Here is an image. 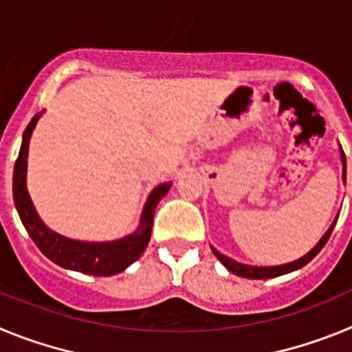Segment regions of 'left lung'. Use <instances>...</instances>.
Listing matches in <instances>:
<instances>
[{"label":"left lung","instance_id":"8db88e82","mask_svg":"<svg viewBox=\"0 0 352 352\" xmlns=\"http://www.w3.org/2000/svg\"><path fill=\"white\" fill-rule=\"evenodd\" d=\"M338 148H340V158H342V179L346 182V155H344V149H342V146H338ZM337 220H338V217L333 220V223L328 227V231L322 234V238L317 241V245L309 252V254H305L303 257H300V259H296V261H292V263L278 264V266H250V264L238 263V261L231 259V257L223 256V254H220V252L217 250L214 247H211V250H213V254L217 256V259H219L220 263H222L223 266L229 270V272L234 273V275L243 276V278H256V280H261V278H275V276L285 275V273L296 272V270L303 268L305 264H309L310 261H312L314 257H316L317 254L322 250V247L328 243V239H329V236H331V232H333V227H335V223H337Z\"/></svg>","mask_w":352,"mask_h":352}]
</instances>
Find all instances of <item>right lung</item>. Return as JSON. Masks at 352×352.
<instances>
[{"label":"right lung","instance_id":"obj_1","mask_svg":"<svg viewBox=\"0 0 352 352\" xmlns=\"http://www.w3.org/2000/svg\"><path fill=\"white\" fill-rule=\"evenodd\" d=\"M42 113L33 116L30 125L24 130L23 144H21V151H19L14 167V203L19 217H21V222L26 227L28 234L35 241L43 256L49 257L52 263L61 268L95 276H111L125 272L130 264L135 263L142 256V252L148 247L155 210H157L160 199L169 192L170 182L162 183L151 190L144 208H142L139 227L132 234L113 239V241H80V239H72L58 234L42 222L26 186L30 139Z\"/></svg>","mask_w":352,"mask_h":352}]
</instances>
